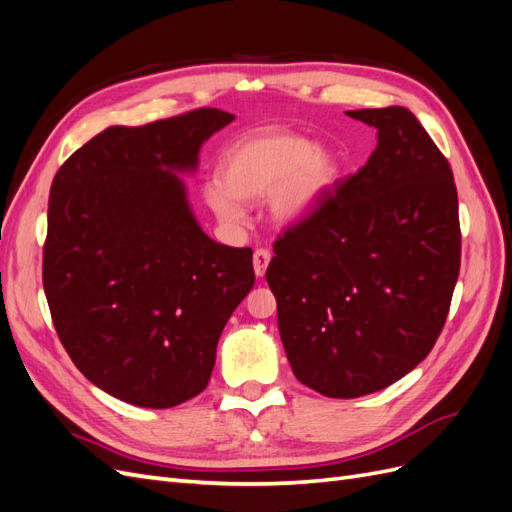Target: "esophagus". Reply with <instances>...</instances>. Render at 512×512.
I'll return each mask as SVG.
<instances>
[{
  "instance_id": "esophagus-1",
  "label": "esophagus",
  "mask_w": 512,
  "mask_h": 512,
  "mask_svg": "<svg viewBox=\"0 0 512 512\" xmlns=\"http://www.w3.org/2000/svg\"><path fill=\"white\" fill-rule=\"evenodd\" d=\"M269 262H271V252L267 250V247H258V250L254 252V271L258 277L265 275Z\"/></svg>"
}]
</instances>
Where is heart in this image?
Listing matches in <instances>:
<instances>
[{
    "mask_svg": "<svg viewBox=\"0 0 512 512\" xmlns=\"http://www.w3.org/2000/svg\"><path fill=\"white\" fill-rule=\"evenodd\" d=\"M337 164L320 147L299 134H262L232 147L220 168V181L207 188V203L226 224L243 220L241 200L273 194L277 220L294 222L329 190Z\"/></svg>",
    "mask_w": 512,
    "mask_h": 512,
    "instance_id": "b5f03b06",
    "label": "heart"
}]
</instances>
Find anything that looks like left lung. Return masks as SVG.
Returning <instances> with one entry per match:
<instances>
[{"mask_svg":"<svg viewBox=\"0 0 512 512\" xmlns=\"http://www.w3.org/2000/svg\"><path fill=\"white\" fill-rule=\"evenodd\" d=\"M348 115L378 130V147L284 228L267 269L294 376L335 399L386 389L425 359L461 265L453 170L421 121L404 106Z\"/></svg>","mask_w":512,"mask_h":512,"instance_id":"obj_1","label":"left lung"}]
</instances>
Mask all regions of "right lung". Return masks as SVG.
<instances>
[{"label":"right lung","mask_w":512,"mask_h":512,"mask_svg":"<svg viewBox=\"0 0 512 512\" xmlns=\"http://www.w3.org/2000/svg\"><path fill=\"white\" fill-rule=\"evenodd\" d=\"M235 119L194 108L111 126L61 164L42 284L59 342L102 391L173 408L207 389L215 348L256 275L250 247L209 239L173 170Z\"/></svg>","instance_id":"obj_1"}]
</instances>
